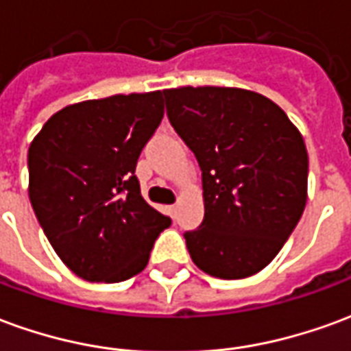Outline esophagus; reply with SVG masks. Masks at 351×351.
I'll return each instance as SVG.
<instances>
[{
	"label": "esophagus",
	"mask_w": 351,
	"mask_h": 351,
	"mask_svg": "<svg viewBox=\"0 0 351 351\" xmlns=\"http://www.w3.org/2000/svg\"><path fill=\"white\" fill-rule=\"evenodd\" d=\"M167 213L171 218H175V214H176V205H169L167 206Z\"/></svg>",
	"instance_id": "1"
}]
</instances>
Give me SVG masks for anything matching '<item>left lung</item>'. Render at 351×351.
Instances as JSON below:
<instances>
[{
  "label": "left lung",
  "mask_w": 351,
  "mask_h": 351,
  "mask_svg": "<svg viewBox=\"0 0 351 351\" xmlns=\"http://www.w3.org/2000/svg\"><path fill=\"white\" fill-rule=\"evenodd\" d=\"M163 93L169 120L203 173L205 218L184 235L191 259L216 278H248L276 258L306 205L301 131L252 90L180 86Z\"/></svg>",
  "instance_id": "8db88e82"
}]
</instances>
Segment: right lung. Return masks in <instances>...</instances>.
Segmentation results:
<instances>
[{"instance_id": "add662e5", "label": "right lung", "mask_w": 351, "mask_h": 351, "mask_svg": "<svg viewBox=\"0 0 351 351\" xmlns=\"http://www.w3.org/2000/svg\"><path fill=\"white\" fill-rule=\"evenodd\" d=\"M163 118V92L116 93L52 114L27 150L29 201L77 276L114 284L148 263L171 226L141 195L135 167Z\"/></svg>"}]
</instances>
